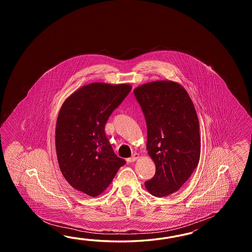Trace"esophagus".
Instances as JSON below:
<instances>
[{
    "label": "esophagus",
    "mask_w": 252,
    "mask_h": 252,
    "mask_svg": "<svg viewBox=\"0 0 252 252\" xmlns=\"http://www.w3.org/2000/svg\"><path fill=\"white\" fill-rule=\"evenodd\" d=\"M139 158V154H138V153H134L133 155H132V157H131V158H128V159H127V161H128V162H129V163H131V162H134V161L138 160Z\"/></svg>",
    "instance_id": "1"
}]
</instances>
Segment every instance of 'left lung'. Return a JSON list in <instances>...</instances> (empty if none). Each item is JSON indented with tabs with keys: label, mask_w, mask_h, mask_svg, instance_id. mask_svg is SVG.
Wrapping results in <instances>:
<instances>
[{
	"label": "left lung",
	"mask_w": 252,
	"mask_h": 252,
	"mask_svg": "<svg viewBox=\"0 0 252 252\" xmlns=\"http://www.w3.org/2000/svg\"><path fill=\"white\" fill-rule=\"evenodd\" d=\"M134 94L147 124V150L156 174L145 182L148 192L165 197L178 191L198 165L201 135L197 113L187 90L174 81L138 86Z\"/></svg>",
	"instance_id": "obj_1"
}]
</instances>
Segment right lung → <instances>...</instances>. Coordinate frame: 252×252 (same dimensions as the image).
I'll list each match as a JSON object with an SVG mask.
<instances>
[{"instance_id":"right-lung-1","label":"right lung","mask_w":252,"mask_h":252,"mask_svg":"<svg viewBox=\"0 0 252 252\" xmlns=\"http://www.w3.org/2000/svg\"><path fill=\"white\" fill-rule=\"evenodd\" d=\"M131 88L92 83L74 92L60 108L55 136L59 168L72 188L92 197L103 193L126 163L114 154L104 126Z\"/></svg>"}]
</instances>
